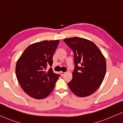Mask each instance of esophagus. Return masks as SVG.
Wrapping results in <instances>:
<instances>
[{
  "label": "esophagus",
  "instance_id": "34e87169",
  "mask_svg": "<svg viewBox=\"0 0 123 123\" xmlns=\"http://www.w3.org/2000/svg\"><path fill=\"white\" fill-rule=\"evenodd\" d=\"M66 72H62V71H60V74H61V76H63L64 75H65Z\"/></svg>",
  "mask_w": 123,
  "mask_h": 123
}]
</instances>
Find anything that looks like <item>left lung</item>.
<instances>
[{
	"label": "left lung",
	"mask_w": 123,
	"mask_h": 123,
	"mask_svg": "<svg viewBox=\"0 0 123 123\" xmlns=\"http://www.w3.org/2000/svg\"><path fill=\"white\" fill-rule=\"evenodd\" d=\"M63 41L74 52L75 68L68 87L77 96L90 95L100 87L105 77V57L96 44L88 39L75 37Z\"/></svg>",
	"instance_id": "left-lung-1"
}]
</instances>
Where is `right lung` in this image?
Here are the masks:
<instances>
[{
	"instance_id": "1",
	"label": "right lung",
	"mask_w": 123,
	"mask_h": 123,
	"mask_svg": "<svg viewBox=\"0 0 123 123\" xmlns=\"http://www.w3.org/2000/svg\"><path fill=\"white\" fill-rule=\"evenodd\" d=\"M59 40L43 41L31 44L17 60L15 74L23 91L36 99H42L52 92L60 75L47 66L53 63V56Z\"/></svg>"
}]
</instances>
